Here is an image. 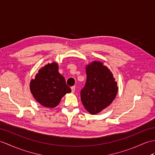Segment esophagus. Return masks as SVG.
<instances>
[{"instance_id":"1","label":"esophagus","mask_w":155,"mask_h":155,"mask_svg":"<svg viewBox=\"0 0 155 155\" xmlns=\"http://www.w3.org/2000/svg\"><path fill=\"white\" fill-rule=\"evenodd\" d=\"M71 92H72V93H74V92H75V86L71 87Z\"/></svg>"}]
</instances>
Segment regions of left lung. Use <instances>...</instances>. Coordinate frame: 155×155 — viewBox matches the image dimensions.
Wrapping results in <instances>:
<instances>
[{
  "label": "left lung",
  "mask_w": 155,
  "mask_h": 155,
  "mask_svg": "<svg viewBox=\"0 0 155 155\" xmlns=\"http://www.w3.org/2000/svg\"><path fill=\"white\" fill-rule=\"evenodd\" d=\"M87 80L81 91V100L90 114H96L110 105L118 87L113 74L103 63L93 61L86 66Z\"/></svg>",
  "instance_id": "1"
}]
</instances>
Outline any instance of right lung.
Wrapping results in <instances>:
<instances>
[{"label": "right lung", "instance_id": "add662e5", "mask_svg": "<svg viewBox=\"0 0 155 155\" xmlns=\"http://www.w3.org/2000/svg\"><path fill=\"white\" fill-rule=\"evenodd\" d=\"M29 88L40 104L51 108L57 106L62 98L71 91L64 78L58 72V65L56 62L41 68L35 79L30 81Z\"/></svg>", "mask_w": 155, "mask_h": 155}]
</instances>
